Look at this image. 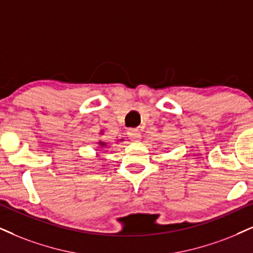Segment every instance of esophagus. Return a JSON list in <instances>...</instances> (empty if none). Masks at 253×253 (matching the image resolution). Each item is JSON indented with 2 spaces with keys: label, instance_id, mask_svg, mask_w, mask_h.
Segmentation results:
<instances>
[{
  "label": "esophagus",
  "instance_id": "obj_1",
  "mask_svg": "<svg viewBox=\"0 0 253 253\" xmlns=\"http://www.w3.org/2000/svg\"><path fill=\"white\" fill-rule=\"evenodd\" d=\"M127 135H128L129 139H132L133 141H136V140H139L140 137H141V133H140L139 129L130 128L128 129V132H127Z\"/></svg>",
  "mask_w": 253,
  "mask_h": 253
}]
</instances>
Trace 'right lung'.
Returning <instances> with one entry per match:
<instances>
[{
  "instance_id": "right-lung-1",
  "label": "right lung",
  "mask_w": 253,
  "mask_h": 253,
  "mask_svg": "<svg viewBox=\"0 0 253 253\" xmlns=\"http://www.w3.org/2000/svg\"><path fill=\"white\" fill-rule=\"evenodd\" d=\"M105 145V143H103V142H101V146H104Z\"/></svg>"
}]
</instances>
